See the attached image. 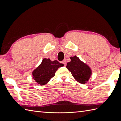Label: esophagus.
Here are the masks:
<instances>
[{"label":"esophagus","mask_w":121,"mask_h":121,"mask_svg":"<svg viewBox=\"0 0 121 121\" xmlns=\"http://www.w3.org/2000/svg\"><path fill=\"white\" fill-rule=\"evenodd\" d=\"M61 63H62V64H63L64 65V66H65L66 65V63H67V62H66V60H64L63 61H62L61 62Z\"/></svg>","instance_id":"34e87169"}]
</instances>
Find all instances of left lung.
Segmentation results:
<instances>
[{
    "mask_svg": "<svg viewBox=\"0 0 121 121\" xmlns=\"http://www.w3.org/2000/svg\"><path fill=\"white\" fill-rule=\"evenodd\" d=\"M70 58L71 61L67 63L66 68L72 73L76 81L81 84H85L91 75L92 72L90 67L76 56Z\"/></svg>",
    "mask_w": 121,
    "mask_h": 121,
    "instance_id": "left-lung-1",
    "label": "left lung"
}]
</instances>
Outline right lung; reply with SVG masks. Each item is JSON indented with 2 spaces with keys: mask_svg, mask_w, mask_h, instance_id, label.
Here are the masks:
<instances>
[{
  "mask_svg": "<svg viewBox=\"0 0 121 121\" xmlns=\"http://www.w3.org/2000/svg\"><path fill=\"white\" fill-rule=\"evenodd\" d=\"M63 66L64 64L60 63L57 60L52 61L50 59L44 58L39 66L33 72V78L38 84L44 85L55 76L59 68Z\"/></svg>",
  "mask_w": 121,
  "mask_h": 121,
  "instance_id": "add662e5",
  "label": "right lung"
}]
</instances>
